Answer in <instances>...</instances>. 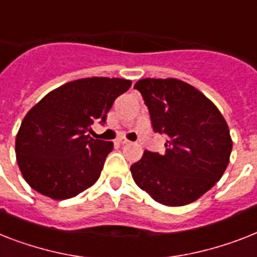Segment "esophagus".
Listing matches in <instances>:
<instances>
[{
	"mask_svg": "<svg viewBox=\"0 0 257 257\" xmlns=\"http://www.w3.org/2000/svg\"><path fill=\"white\" fill-rule=\"evenodd\" d=\"M118 144H121V145H125V144H129V140H126L125 137H118L117 140H116Z\"/></svg>",
	"mask_w": 257,
	"mask_h": 257,
	"instance_id": "obj_1",
	"label": "esophagus"
}]
</instances>
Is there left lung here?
Masks as SVG:
<instances>
[{
  "mask_svg": "<svg viewBox=\"0 0 257 257\" xmlns=\"http://www.w3.org/2000/svg\"><path fill=\"white\" fill-rule=\"evenodd\" d=\"M135 88L143 95L154 132L168 137L164 153L145 150L131 166L135 182L165 206L197 201L230 162L226 120L211 100L178 79H141Z\"/></svg>",
  "mask_w": 257,
  "mask_h": 257,
  "instance_id": "8db88e82",
  "label": "left lung"
}]
</instances>
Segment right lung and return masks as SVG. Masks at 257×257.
I'll return each mask as SVG.
<instances>
[{
	"instance_id": "obj_1",
	"label": "right lung",
	"mask_w": 257,
	"mask_h": 257,
	"mask_svg": "<svg viewBox=\"0 0 257 257\" xmlns=\"http://www.w3.org/2000/svg\"><path fill=\"white\" fill-rule=\"evenodd\" d=\"M132 81L118 78H85L49 92L25 116L17 133L20 170L30 187L62 201L76 197L99 179L113 143L87 133L103 124L118 96Z\"/></svg>"
}]
</instances>
